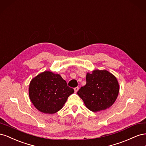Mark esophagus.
I'll list each match as a JSON object with an SVG mask.
<instances>
[{
    "mask_svg": "<svg viewBox=\"0 0 146 146\" xmlns=\"http://www.w3.org/2000/svg\"><path fill=\"white\" fill-rule=\"evenodd\" d=\"M78 89H79V88H78V87H76V88H74V91H75V92H77L78 91Z\"/></svg>",
    "mask_w": 146,
    "mask_h": 146,
    "instance_id": "1",
    "label": "esophagus"
}]
</instances>
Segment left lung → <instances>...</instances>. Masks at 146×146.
Instances as JSON below:
<instances>
[{
  "mask_svg": "<svg viewBox=\"0 0 146 146\" xmlns=\"http://www.w3.org/2000/svg\"><path fill=\"white\" fill-rule=\"evenodd\" d=\"M86 84L77 94L91 111L98 112L110 108L116 101L119 85L116 77L106 70H94L86 74Z\"/></svg>",
  "mask_w": 146,
  "mask_h": 146,
  "instance_id": "obj_1",
  "label": "left lung"
}]
</instances>
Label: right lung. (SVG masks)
I'll list each match as a JSON object with an SVG mask.
<instances>
[{
    "mask_svg": "<svg viewBox=\"0 0 146 146\" xmlns=\"http://www.w3.org/2000/svg\"><path fill=\"white\" fill-rule=\"evenodd\" d=\"M29 91L35 108L43 113L54 114L63 108L74 90L60 74L44 71L31 80Z\"/></svg>",
    "mask_w": 146,
    "mask_h": 146,
    "instance_id": "1",
    "label": "right lung"
}]
</instances>
